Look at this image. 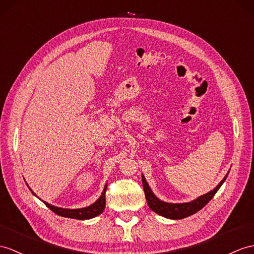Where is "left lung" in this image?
Wrapping results in <instances>:
<instances>
[{
	"instance_id": "obj_1",
	"label": "left lung",
	"mask_w": 254,
	"mask_h": 254,
	"mask_svg": "<svg viewBox=\"0 0 254 254\" xmlns=\"http://www.w3.org/2000/svg\"><path fill=\"white\" fill-rule=\"evenodd\" d=\"M227 176H228V174L224 177L223 180H222L218 184V187L213 189L212 190H210L209 193L202 195V196H199L198 198H196L193 201L184 202V203H171V202H166V201H162L160 199H158L157 197L154 195L150 187H148V184L143 176H142V184H143L144 194H145L147 205L153 210L154 212H156L157 214L165 216V218H168V219L180 220V219H184V218H187V216H190L191 214L196 213L197 211H199L201 208L205 207L207 203L212 199V197L215 195L216 191L219 190L221 185L224 183Z\"/></svg>"
}]
</instances>
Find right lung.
Instances as JSON below:
<instances>
[{
	"label": "right lung",
	"mask_w": 254,
	"mask_h": 254,
	"mask_svg": "<svg viewBox=\"0 0 254 254\" xmlns=\"http://www.w3.org/2000/svg\"><path fill=\"white\" fill-rule=\"evenodd\" d=\"M107 187L108 184H106V187L103 189V191L101 196L99 197L98 200L95 201L92 205L85 207V208H80V209H65V208H59L51 205V203L45 202V205L54 211L56 214L64 216V218H71V219H76V220H87V219H91L95 218V216L101 214L103 212L104 208H106V191H107ZM30 190H33L30 189ZM34 194V193H33ZM35 195V194H34ZM36 196V195H35Z\"/></svg>",
	"instance_id": "right-lung-1"
}]
</instances>
